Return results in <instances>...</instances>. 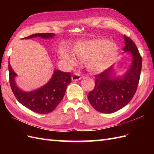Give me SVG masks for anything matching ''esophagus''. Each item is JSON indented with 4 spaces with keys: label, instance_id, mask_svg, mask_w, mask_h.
<instances>
[{
    "label": "esophagus",
    "instance_id": "1",
    "mask_svg": "<svg viewBox=\"0 0 154 154\" xmlns=\"http://www.w3.org/2000/svg\"><path fill=\"white\" fill-rule=\"evenodd\" d=\"M72 81H79L81 79V76L79 73H75L74 74L73 76L71 77Z\"/></svg>",
    "mask_w": 154,
    "mask_h": 154
}]
</instances>
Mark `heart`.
<instances>
[{
	"label": "heart",
	"mask_w": 154,
	"mask_h": 154,
	"mask_svg": "<svg viewBox=\"0 0 154 154\" xmlns=\"http://www.w3.org/2000/svg\"><path fill=\"white\" fill-rule=\"evenodd\" d=\"M73 53L81 60H86L87 67L93 73H99L112 64L119 54V47L106 39H93L80 42L75 45ZM62 58L71 65L76 63L74 56L67 53L61 55Z\"/></svg>",
	"instance_id": "b5f03b06"
}]
</instances>
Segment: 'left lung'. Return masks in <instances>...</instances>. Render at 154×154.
<instances>
[{
  "label": "left lung",
  "mask_w": 154,
  "mask_h": 154,
  "mask_svg": "<svg viewBox=\"0 0 154 154\" xmlns=\"http://www.w3.org/2000/svg\"><path fill=\"white\" fill-rule=\"evenodd\" d=\"M124 52H130L132 64L122 77L114 75L112 66L95 76L94 88L88 94L90 104L98 112L112 113L127 105L134 96L140 81L142 60L136 44L124 35Z\"/></svg>",
  "instance_id": "left-lung-1"
}]
</instances>
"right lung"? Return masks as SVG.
<instances>
[{"instance_id":"obj_1","label":"right lung","mask_w":154,"mask_h":154,"mask_svg":"<svg viewBox=\"0 0 154 154\" xmlns=\"http://www.w3.org/2000/svg\"><path fill=\"white\" fill-rule=\"evenodd\" d=\"M55 35L51 33L34 34L25 38L30 39L40 37L44 39L52 38ZM9 81L13 93L20 103L28 109L39 114H48L52 112L63 99L67 87L71 82L70 73L55 70L48 82L39 89L25 92L16 85V74L13 71L8 61Z\"/></svg>"}]
</instances>
